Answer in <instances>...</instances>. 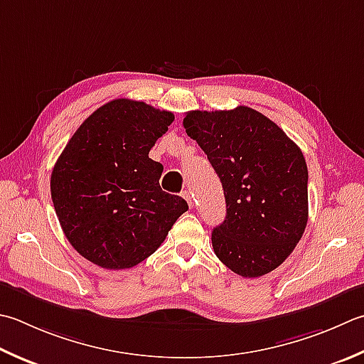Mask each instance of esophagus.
Instances as JSON below:
<instances>
[{
	"label": "esophagus",
	"instance_id": "1",
	"mask_svg": "<svg viewBox=\"0 0 364 364\" xmlns=\"http://www.w3.org/2000/svg\"><path fill=\"white\" fill-rule=\"evenodd\" d=\"M181 197L184 198V200L188 202V205H189V206H192V197H191V194H189L188 191H183V192H181Z\"/></svg>",
	"mask_w": 364,
	"mask_h": 364
}]
</instances>
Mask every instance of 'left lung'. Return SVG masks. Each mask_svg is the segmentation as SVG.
<instances>
[{
    "instance_id": "left-lung-1",
    "label": "left lung",
    "mask_w": 364,
    "mask_h": 364,
    "mask_svg": "<svg viewBox=\"0 0 364 364\" xmlns=\"http://www.w3.org/2000/svg\"><path fill=\"white\" fill-rule=\"evenodd\" d=\"M183 126L223 183L227 215L211 233L218 259L243 277L273 272L308 224V166L301 149L246 105L192 110Z\"/></svg>"
}]
</instances>
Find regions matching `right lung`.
<instances>
[{
  "label": "right lung",
  "instance_id": "1",
  "mask_svg": "<svg viewBox=\"0 0 364 364\" xmlns=\"http://www.w3.org/2000/svg\"><path fill=\"white\" fill-rule=\"evenodd\" d=\"M173 113L115 99L83 121L56 161L50 192L75 251L105 269L149 257L188 203L159 186L162 164L148 158Z\"/></svg>",
  "mask_w": 364,
  "mask_h": 364
}]
</instances>
